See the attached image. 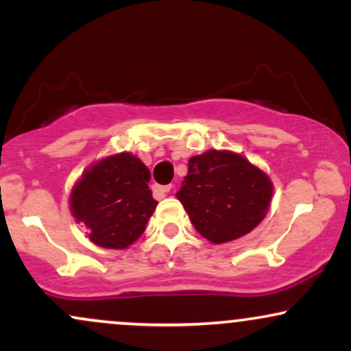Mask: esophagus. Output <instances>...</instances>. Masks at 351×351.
Wrapping results in <instances>:
<instances>
[{
    "label": "esophagus",
    "instance_id": "1",
    "mask_svg": "<svg viewBox=\"0 0 351 351\" xmlns=\"http://www.w3.org/2000/svg\"><path fill=\"white\" fill-rule=\"evenodd\" d=\"M153 191H155V195H158L160 198H163L167 193L171 191V184H163V186H160V184H156L155 188H153Z\"/></svg>",
    "mask_w": 351,
    "mask_h": 351
}]
</instances>
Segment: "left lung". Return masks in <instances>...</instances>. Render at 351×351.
<instances>
[{
  "instance_id": "obj_1",
  "label": "left lung",
  "mask_w": 351,
  "mask_h": 351,
  "mask_svg": "<svg viewBox=\"0 0 351 351\" xmlns=\"http://www.w3.org/2000/svg\"><path fill=\"white\" fill-rule=\"evenodd\" d=\"M274 184L265 173L229 150L193 156L176 198L209 243L223 244L251 232L271 208Z\"/></svg>"
}]
</instances>
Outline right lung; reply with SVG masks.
Wrapping results in <instances>:
<instances>
[{
  "mask_svg": "<svg viewBox=\"0 0 351 351\" xmlns=\"http://www.w3.org/2000/svg\"><path fill=\"white\" fill-rule=\"evenodd\" d=\"M150 170L128 152L92 163L75 181L69 208L87 237L106 249H127L143 234L156 208Z\"/></svg>",
  "mask_w": 351,
  "mask_h": 351,
  "instance_id": "1",
  "label": "right lung"
}]
</instances>
